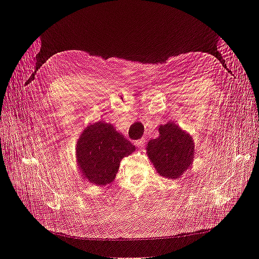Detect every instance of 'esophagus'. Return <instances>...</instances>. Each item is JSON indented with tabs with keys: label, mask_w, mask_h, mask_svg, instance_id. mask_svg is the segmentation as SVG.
I'll list each match as a JSON object with an SVG mask.
<instances>
[{
	"label": "esophagus",
	"mask_w": 259,
	"mask_h": 259,
	"mask_svg": "<svg viewBox=\"0 0 259 259\" xmlns=\"http://www.w3.org/2000/svg\"><path fill=\"white\" fill-rule=\"evenodd\" d=\"M145 143H146V139H145V138H140V139L136 140L135 145H136L138 148H143V147L145 146Z\"/></svg>",
	"instance_id": "34e87169"
}]
</instances>
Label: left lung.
I'll return each mask as SVG.
<instances>
[{"instance_id":"1","label":"left lung","mask_w":259,"mask_h":259,"mask_svg":"<svg viewBox=\"0 0 259 259\" xmlns=\"http://www.w3.org/2000/svg\"><path fill=\"white\" fill-rule=\"evenodd\" d=\"M159 133L160 136L151 139L146 147L148 158L161 176L177 179L193 162V138L174 122L161 125Z\"/></svg>"}]
</instances>
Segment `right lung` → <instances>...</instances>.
<instances>
[{
    "label": "right lung",
    "mask_w": 259,
    "mask_h": 259,
    "mask_svg": "<svg viewBox=\"0 0 259 259\" xmlns=\"http://www.w3.org/2000/svg\"><path fill=\"white\" fill-rule=\"evenodd\" d=\"M136 150L112 124L104 121L90 124L76 142L79 170L90 184L106 186L113 182L122 158Z\"/></svg>",
    "instance_id": "right-lung-1"
}]
</instances>
